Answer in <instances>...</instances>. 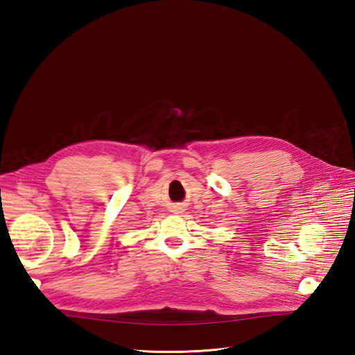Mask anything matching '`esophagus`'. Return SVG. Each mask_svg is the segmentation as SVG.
I'll return each mask as SVG.
<instances>
[{"label": "esophagus", "mask_w": 355, "mask_h": 355, "mask_svg": "<svg viewBox=\"0 0 355 355\" xmlns=\"http://www.w3.org/2000/svg\"><path fill=\"white\" fill-rule=\"evenodd\" d=\"M174 212H175V214H181V212H182V211H181V207H177V209H175V211H174Z\"/></svg>", "instance_id": "34e87169"}]
</instances>
